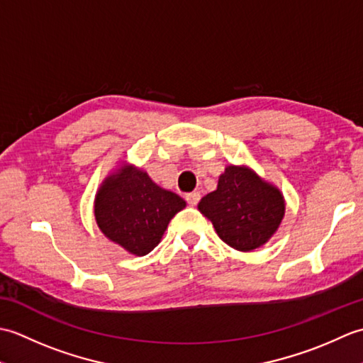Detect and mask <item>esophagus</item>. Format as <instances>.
Segmentation results:
<instances>
[{"label":"esophagus","mask_w":363,"mask_h":363,"mask_svg":"<svg viewBox=\"0 0 363 363\" xmlns=\"http://www.w3.org/2000/svg\"><path fill=\"white\" fill-rule=\"evenodd\" d=\"M186 199L190 206H196L199 203V199H201V194H199V191H191V194L186 195Z\"/></svg>","instance_id":"34e87169"}]
</instances>
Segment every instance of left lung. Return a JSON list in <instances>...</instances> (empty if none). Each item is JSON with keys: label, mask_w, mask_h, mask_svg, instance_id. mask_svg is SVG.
I'll list each match as a JSON object with an SVG mask.
<instances>
[{"label": "left lung", "mask_w": 363, "mask_h": 363, "mask_svg": "<svg viewBox=\"0 0 363 363\" xmlns=\"http://www.w3.org/2000/svg\"><path fill=\"white\" fill-rule=\"evenodd\" d=\"M198 209L212 221L223 242L238 251H252L272 237L284 217L281 191L245 167L230 165L218 187Z\"/></svg>", "instance_id": "1"}]
</instances>
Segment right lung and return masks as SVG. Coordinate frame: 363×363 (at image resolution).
<instances>
[{
	"mask_svg": "<svg viewBox=\"0 0 363 363\" xmlns=\"http://www.w3.org/2000/svg\"><path fill=\"white\" fill-rule=\"evenodd\" d=\"M186 207L173 191L160 189L142 169L125 168L107 177L95 199V217L107 238L135 256L156 248L169 220Z\"/></svg>",
	"mask_w": 363,
	"mask_h": 363,
	"instance_id": "add662e5",
	"label": "right lung"
}]
</instances>
